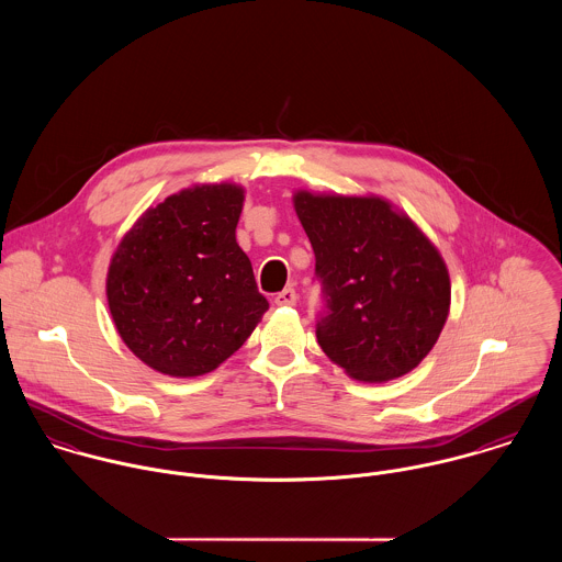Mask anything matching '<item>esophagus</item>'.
Here are the masks:
<instances>
[{"mask_svg":"<svg viewBox=\"0 0 562 562\" xmlns=\"http://www.w3.org/2000/svg\"><path fill=\"white\" fill-rule=\"evenodd\" d=\"M274 303H277L279 307H294V305H296V290L285 288L283 292H279V294L274 296Z\"/></svg>","mask_w":562,"mask_h":562,"instance_id":"esophagus-1","label":"esophagus"}]
</instances>
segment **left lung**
Here are the masks:
<instances>
[{"label":"left lung","instance_id":"left-lung-1","mask_svg":"<svg viewBox=\"0 0 562 562\" xmlns=\"http://www.w3.org/2000/svg\"><path fill=\"white\" fill-rule=\"evenodd\" d=\"M326 296L324 355L359 383L415 370L450 314L448 266L398 205L379 194L294 190Z\"/></svg>","mask_w":562,"mask_h":562}]
</instances>
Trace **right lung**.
Instances as JSON below:
<instances>
[{"label": "right lung", "instance_id": "obj_1", "mask_svg": "<svg viewBox=\"0 0 562 562\" xmlns=\"http://www.w3.org/2000/svg\"><path fill=\"white\" fill-rule=\"evenodd\" d=\"M244 194L234 181L192 183L147 207L112 252L110 316L125 346L160 374L216 370L268 312L236 240Z\"/></svg>", "mask_w": 562, "mask_h": 562}]
</instances>
